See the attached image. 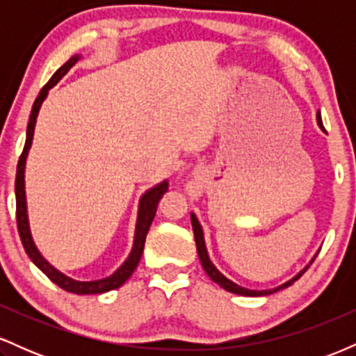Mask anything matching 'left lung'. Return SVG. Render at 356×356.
<instances>
[{
  "label": "left lung",
  "instance_id": "1",
  "mask_svg": "<svg viewBox=\"0 0 356 356\" xmlns=\"http://www.w3.org/2000/svg\"><path fill=\"white\" fill-rule=\"evenodd\" d=\"M316 120H318V125H320V129L325 130V127H323V122H321L320 112L316 113ZM191 222H192V231H194L195 246H197V254H199V259H201V264H202L204 271H206L207 276H209L211 280L214 281V283H218V284L220 286V288H224V289H226V291H229V293H234V295H243V296H266V295H271V293L280 291V289L288 288V286H291L293 283H295L296 280H300L301 275H303L306 269L309 268V264H312L313 261H314V257H313L312 263H309L308 266H306V268L303 269V271H300L295 277H293V280H289L288 283L277 286V288H275V289H264V291H254V289L243 288V286H238L236 283H232L231 280H227V277L224 276L222 273H219V269L216 268L214 264L211 263L209 254H207V249H206V243H204L202 227H201V224H199V220H197V218H195L194 214H191Z\"/></svg>",
  "mask_w": 356,
  "mask_h": 356
}]
</instances>
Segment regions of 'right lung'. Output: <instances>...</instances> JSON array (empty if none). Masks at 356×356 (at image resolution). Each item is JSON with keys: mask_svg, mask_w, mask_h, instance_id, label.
Listing matches in <instances>:
<instances>
[{"mask_svg": "<svg viewBox=\"0 0 356 356\" xmlns=\"http://www.w3.org/2000/svg\"><path fill=\"white\" fill-rule=\"evenodd\" d=\"M80 56H72L63 67H60L58 70L53 73V76L48 80V83L42 88V92L36 97L33 108H31L30 120H28V129H26V142H24L23 152L19 155L18 167H16V181H15V194H16V224H18V232L19 238H22L23 248L26 251V254L30 256V259L38 266L42 271L47 275L55 284H58L61 289L65 291L75 293V295H100V293H107L110 289L120 288L122 284L132 276V273L136 271L138 261H140L142 252H144V244L147 232L150 229V224H152L155 211H157V204L162 199V195L167 192V187L169 184L167 181L161 182L159 186L152 187L150 191H147L140 199V206H138V218H137V226H136V239H134V248L130 256L127 257V261L122 264L120 268L113 273L112 276L105 277V280L99 281H75L72 277L65 276L63 273H60L58 269H55L48 263L47 259H43V256L40 254V251L36 249L33 238H31L30 226H28V214H26V197H24V162H26L28 150L31 147V140H33V132H35V124L36 117H38L40 107H42L43 100L47 99L48 90H50L53 85H56V81L63 75H67V72L70 70L73 65L79 61Z\"/></svg>", "mask_w": 356, "mask_h": 356, "instance_id": "1", "label": "right lung"}]
</instances>
